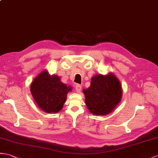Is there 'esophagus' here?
I'll list each match as a JSON object with an SVG mask.
<instances>
[{
    "instance_id": "34e87169",
    "label": "esophagus",
    "mask_w": 158,
    "mask_h": 158,
    "mask_svg": "<svg viewBox=\"0 0 158 158\" xmlns=\"http://www.w3.org/2000/svg\"><path fill=\"white\" fill-rule=\"evenodd\" d=\"M81 85H79V84H77V85H76L75 86V90L77 93H79L81 91Z\"/></svg>"
}]
</instances>
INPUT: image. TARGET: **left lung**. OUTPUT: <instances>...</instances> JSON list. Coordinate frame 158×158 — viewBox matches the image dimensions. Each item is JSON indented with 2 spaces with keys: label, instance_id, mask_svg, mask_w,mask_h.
Instances as JSON below:
<instances>
[{
  "label": "left lung",
  "instance_id": "1",
  "mask_svg": "<svg viewBox=\"0 0 158 158\" xmlns=\"http://www.w3.org/2000/svg\"><path fill=\"white\" fill-rule=\"evenodd\" d=\"M85 104L89 112L94 115L109 114L121 101L122 86L115 75L98 74L91 78V85L83 89Z\"/></svg>",
  "mask_w": 158,
  "mask_h": 158
}]
</instances>
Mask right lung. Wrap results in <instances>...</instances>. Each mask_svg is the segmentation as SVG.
Masks as SVG:
<instances>
[{"label":"right lung","instance_id":"right-lung-1","mask_svg":"<svg viewBox=\"0 0 158 158\" xmlns=\"http://www.w3.org/2000/svg\"><path fill=\"white\" fill-rule=\"evenodd\" d=\"M30 91L39 108L51 114L61 110L72 87L62 83L58 76L51 75L44 70L33 80Z\"/></svg>","mask_w":158,"mask_h":158}]
</instances>
